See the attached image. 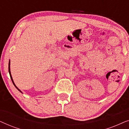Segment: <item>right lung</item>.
<instances>
[{"instance_id": "1", "label": "right lung", "mask_w": 129, "mask_h": 129, "mask_svg": "<svg viewBox=\"0 0 129 129\" xmlns=\"http://www.w3.org/2000/svg\"><path fill=\"white\" fill-rule=\"evenodd\" d=\"M9 75H10V79H11V80H12V82H13V84H14V86H15L16 88V89H17V90H19V91H20L21 93H22V91H21L20 90H19V89H18V88H17V87H16V86L15 85V83H14V82H13V79H12V75H11V73H10V61H9Z\"/></svg>"}]
</instances>
